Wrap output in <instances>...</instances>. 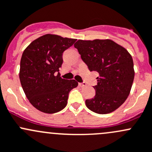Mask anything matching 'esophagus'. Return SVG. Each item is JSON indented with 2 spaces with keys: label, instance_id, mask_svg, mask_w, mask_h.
<instances>
[{
  "label": "esophagus",
  "instance_id": "obj_1",
  "mask_svg": "<svg viewBox=\"0 0 152 152\" xmlns=\"http://www.w3.org/2000/svg\"><path fill=\"white\" fill-rule=\"evenodd\" d=\"M86 83H85V82H83V83H79V86L80 87H85V86H86Z\"/></svg>",
  "mask_w": 152,
  "mask_h": 152
}]
</instances>
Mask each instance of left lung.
I'll return each mask as SVG.
<instances>
[{
	"instance_id": "8db88e82",
	"label": "left lung",
	"mask_w": 152,
	"mask_h": 152,
	"mask_svg": "<svg viewBox=\"0 0 152 152\" xmlns=\"http://www.w3.org/2000/svg\"><path fill=\"white\" fill-rule=\"evenodd\" d=\"M91 72L99 73L96 94L86 100L87 107L99 114L113 112L126 99L133 83V60L129 52L110 39H79L74 45Z\"/></svg>"
}]
</instances>
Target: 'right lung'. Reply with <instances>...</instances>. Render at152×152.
<instances>
[{
	"label": "right lung",
	"mask_w": 152,
	"mask_h": 152,
	"mask_svg": "<svg viewBox=\"0 0 152 152\" xmlns=\"http://www.w3.org/2000/svg\"><path fill=\"white\" fill-rule=\"evenodd\" d=\"M76 40L45 34L31 42L22 55L21 86L31 104L41 112L55 113L63 110L70 91L78 86L76 80L63 79L58 72L63 53Z\"/></svg>",
	"instance_id": "add662e5"
}]
</instances>
